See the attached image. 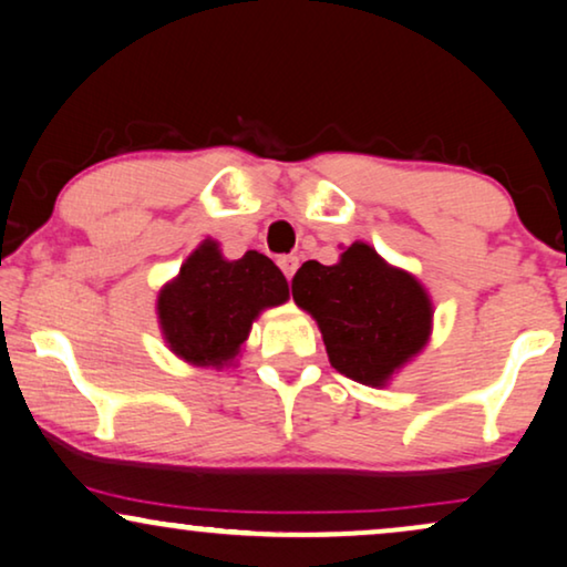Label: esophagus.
Here are the masks:
<instances>
[{"label": "esophagus", "mask_w": 567, "mask_h": 567, "mask_svg": "<svg viewBox=\"0 0 567 567\" xmlns=\"http://www.w3.org/2000/svg\"><path fill=\"white\" fill-rule=\"evenodd\" d=\"M279 269L285 271V277L288 279H292V275H296V269H298V256H292V254H288V256H279Z\"/></svg>", "instance_id": "obj_1"}]
</instances>
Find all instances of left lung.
<instances>
[{
  "label": "left lung",
  "instance_id": "8db88e82",
  "mask_svg": "<svg viewBox=\"0 0 567 567\" xmlns=\"http://www.w3.org/2000/svg\"><path fill=\"white\" fill-rule=\"evenodd\" d=\"M292 300L319 323L331 365L365 386H386L433 327V303L417 277L362 240L331 267L306 261L292 277Z\"/></svg>",
  "mask_w": 567,
  "mask_h": 567
}]
</instances>
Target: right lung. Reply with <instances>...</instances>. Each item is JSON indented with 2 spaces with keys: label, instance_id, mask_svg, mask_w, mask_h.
I'll return each instance as SVG.
<instances>
[{
  "label": "right lung",
  "instance_id": "obj_1",
  "mask_svg": "<svg viewBox=\"0 0 567 567\" xmlns=\"http://www.w3.org/2000/svg\"><path fill=\"white\" fill-rule=\"evenodd\" d=\"M290 298L288 279L259 251L228 261L205 240L157 296L165 342L192 365L223 368L240 352L264 308Z\"/></svg>",
  "mask_w": 567,
  "mask_h": 567
}]
</instances>
